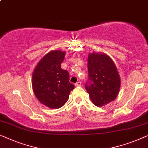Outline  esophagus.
I'll return each instance as SVG.
<instances>
[{"mask_svg": "<svg viewBox=\"0 0 148 148\" xmlns=\"http://www.w3.org/2000/svg\"><path fill=\"white\" fill-rule=\"evenodd\" d=\"M81 84H82V82H80V81H78V82H77L76 84H75V86H81Z\"/></svg>", "mask_w": 148, "mask_h": 148, "instance_id": "esophagus-1", "label": "esophagus"}]
</instances>
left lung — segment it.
<instances>
[{
	"mask_svg": "<svg viewBox=\"0 0 148 148\" xmlns=\"http://www.w3.org/2000/svg\"><path fill=\"white\" fill-rule=\"evenodd\" d=\"M88 78L85 88L92 103L102 107L116 99L120 88V77L113 60L104 53H90Z\"/></svg>",
	"mask_w": 148,
	"mask_h": 148,
	"instance_id": "left-lung-1",
	"label": "left lung"
}]
</instances>
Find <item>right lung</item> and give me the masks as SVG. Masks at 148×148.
Wrapping results in <instances>:
<instances>
[{
	"label": "right lung",
	"instance_id": "right-lung-1",
	"mask_svg": "<svg viewBox=\"0 0 148 148\" xmlns=\"http://www.w3.org/2000/svg\"><path fill=\"white\" fill-rule=\"evenodd\" d=\"M65 52L51 51L40 60L32 76V86L37 99L51 109H59L67 102L74 85L69 73L62 69Z\"/></svg>",
	"mask_w": 148,
	"mask_h": 148
}]
</instances>
